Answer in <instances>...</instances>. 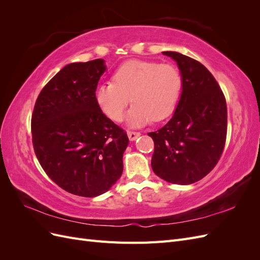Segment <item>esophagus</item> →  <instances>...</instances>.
<instances>
[{
	"label": "esophagus",
	"mask_w": 260,
	"mask_h": 260,
	"mask_svg": "<svg viewBox=\"0 0 260 260\" xmlns=\"http://www.w3.org/2000/svg\"><path fill=\"white\" fill-rule=\"evenodd\" d=\"M141 136L140 132H136V131H128V137L130 141H135L136 139H138Z\"/></svg>",
	"instance_id": "34e87169"
}]
</instances>
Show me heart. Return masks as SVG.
Here are the masks:
<instances>
[{
  "instance_id": "heart-1",
  "label": "heart",
  "mask_w": 260,
  "mask_h": 260,
  "mask_svg": "<svg viewBox=\"0 0 260 260\" xmlns=\"http://www.w3.org/2000/svg\"><path fill=\"white\" fill-rule=\"evenodd\" d=\"M182 76L171 64L132 59L118 67L113 82L99 84L94 98L109 119L120 122L124 111L133 104L128 120L132 125L160 121L172 115L178 105Z\"/></svg>"
}]
</instances>
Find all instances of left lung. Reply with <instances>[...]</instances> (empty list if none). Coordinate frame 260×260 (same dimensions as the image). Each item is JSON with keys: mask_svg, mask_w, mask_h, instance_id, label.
Returning <instances> with one entry per match:
<instances>
[{"mask_svg": "<svg viewBox=\"0 0 260 260\" xmlns=\"http://www.w3.org/2000/svg\"><path fill=\"white\" fill-rule=\"evenodd\" d=\"M162 54L177 61L182 93L171 119L148 133L154 141L152 168L167 182L191 184L207 176L222 155L228 125L225 98L200 61L177 52Z\"/></svg>", "mask_w": 260, "mask_h": 260, "instance_id": "left-lung-1", "label": "left lung"}]
</instances>
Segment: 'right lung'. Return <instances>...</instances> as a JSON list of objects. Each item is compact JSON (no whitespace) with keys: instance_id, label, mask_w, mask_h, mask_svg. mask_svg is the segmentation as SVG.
<instances>
[{"instance_id":"add662e5","label":"right lung","mask_w":260,"mask_h":260,"mask_svg":"<svg viewBox=\"0 0 260 260\" xmlns=\"http://www.w3.org/2000/svg\"><path fill=\"white\" fill-rule=\"evenodd\" d=\"M105 69L101 58L65 66L39 94L31 117L34 149L45 174L83 198L103 194L116 183L129 143L127 132L94 98Z\"/></svg>"}]
</instances>
